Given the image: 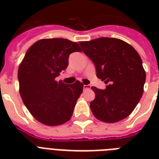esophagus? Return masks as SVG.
<instances>
[{"label": "esophagus", "instance_id": "obj_1", "mask_svg": "<svg viewBox=\"0 0 159 159\" xmlns=\"http://www.w3.org/2000/svg\"><path fill=\"white\" fill-rule=\"evenodd\" d=\"M90 87H91V86H90V85H84V86H83V89L84 90L90 89Z\"/></svg>", "mask_w": 159, "mask_h": 159}]
</instances>
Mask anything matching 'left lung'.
Listing matches in <instances>:
<instances>
[{
    "label": "left lung",
    "instance_id": "1",
    "mask_svg": "<svg viewBox=\"0 0 159 159\" xmlns=\"http://www.w3.org/2000/svg\"><path fill=\"white\" fill-rule=\"evenodd\" d=\"M79 44L94 62L97 77L107 84L105 90L92 87L96 94L90 103L92 113L106 123L122 120L132 113L143 93L146 73L140 56L130 44L116 38Z\"/></svg>",
    "mask_w": 159,
    "mask_h": 159
}]
</instances>
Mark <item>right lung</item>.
<instances>
[{"label":"right lung","instance_id":"right-lung-1","mask_svg":"<svg viewBox=\"0 0 159 159\" xmlns=\"http://www.w3.org/2000/svg\"><path fill=\"white\" fill-rule=\"evenodd\" d=\"M81 52L78 43L66 39L36 41L19 66L20 94L30 114L40 123L60 125L71 119L83 84L67 85L56 77L67 67L68 57Z\"/></svg>","mask_w":159,"mask_h":159}]
</instances>
